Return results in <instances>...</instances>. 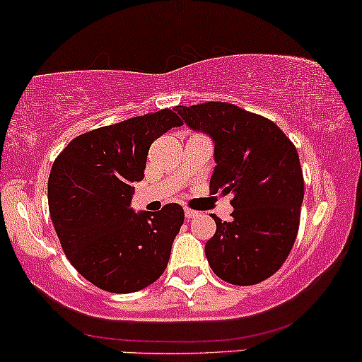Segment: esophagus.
<instances>
[{"instance_id": "esophagus-1", "label": "esophagus", "mask_w": 362, "mask_h": 362, "mask_svg": "<svg viewBox=\"0 0 362 362\" xmlns=\"http://www.w3.org/2000/svg\"><path fill=\"white\" fill-rule=\"evenodd\" d=\"M195 216H197V213H195V211H192V209H185V218H187V219H192V218H195Z\"/></svg>"}]
</instances>
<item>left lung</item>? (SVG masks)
Masks as SVG:
<instances>
[{"instance_id":"8db88e82","label":"left lung","mask_w":362,"mask_h":362,"mask_svg":"<svg viewBox=\"0 0 362 362\" xmlns=\"http://www.w3.org/2000/svg\"><path fill=\"white\" fill-rule=\"evenodd\" d=\"M214 146L211 194L233 195V219L216 221L204 250L219 279L252 286L276 274L298 235L305 182L296 148L272 120L223 102L175 107Z\"/></svg>"}]
</instances>
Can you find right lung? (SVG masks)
I'll list each match as a JSON object with an SVG mask.
<instances>
[{
    "mask_svg": "<svg viewBox=\"0 0 362 362\" xmlns=\"http://www.w3.org/2000/svg\"><path fill=\"white\" fill-rule=\"evenodd\" d=\"M182 126L165 109L74 138L54 161L49 213L62 250L78 272L109 293H134L167 269L184 209L167 204L151 214L131 207L149 146Z\"/></svg>",
    "mask_w": 362,
    "mask_h": 362,
    "instance_id": "right-lung-1",
    "label": "right lung"
}]
</instances>
